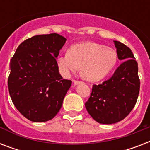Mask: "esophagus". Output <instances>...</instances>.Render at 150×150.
Returning a JSON list of instances; mask_svg holds the SVG:
<instances>
[{
    "label": "esophagus",
    "instance_id": "1",
    "mask_svg": "<svg viewBox=\"0 0 150 150\" xmlns=\"http://www.w3.org/2000/svg\"><path fill=\"white\" fill-rule=\"evenodd\" d=\"M80 82H80V81H79V80H74V81H73V84L75 85V86H76V85L79 84Z\"/></svg>",
    "mask_w": 150,
    "mask_h": 150
}]
</instances>
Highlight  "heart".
Returning a JSON list of instances; mask_svg holds the SVG:
<instances>
[{
	"label": "heart",
	"mask_w": 150,
	"mask_h": 150,
	"mask_svg": "<svg viewBox=\"0 0 150 150\" xmlns=\"http://www.w3.org/2000/svg\"><path fill=\"white\" fill-rule=\"evenodd\" d=\"M117 61L116 51L96 43H78L57 58L61 73L68 75L82 68V75L89 82H97L111 72Z\"/></svg>",
	"instance_id": "heart-1"
}]
</instances>
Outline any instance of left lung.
<instances>
[{"label": "left lung", "instance_id": "8db88e82", "mask_svg": "<svg viewBox=\"0 0 150 150\" xmlns=\"http://www.w3.org/2000/svg\"><path fill=\"white\" fill-rule=\"evenodd\" d=\"M119 60L123 61L114 75L102 84L93 85L85 106L90 116L103 125L121 121L128 116L137 102L140 79L138 63L129 47L114 41Z\"/></svg>", "mask_w": 150, "mask_h": 150}]
</instances>
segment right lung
I'll use <instances>...</instances> for the list:
<instances>
[{
  "mask_svg": "<svg viewBox=\"0 0 150 150\" xmlns=\"http://www.w3.org/2000/svg\"><path fill=\"white\" fill-rule=\"evenodd\" d=\"M65 41L57 33L34 36L23 41L11 59L8 91L15 107L29 121L54 118L71 87L56 60Z\"/></svg>",
  "mask_w": 150,
  "mask_h": 150,
  "instance_id": "obj_1",
  "label": "right lung"
}]
</instances>
